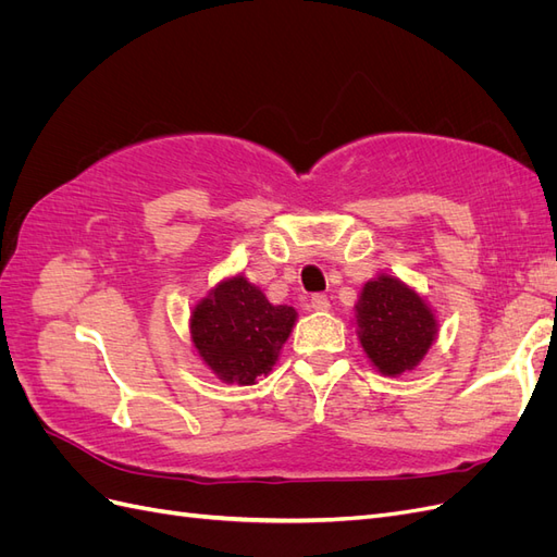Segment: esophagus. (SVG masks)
<instances>
[{
  "label": "esophagus",
  "mask_w": 557,
  "mask_h": 557,
  "mask_svg": "<svg viewBox=\"0 0 557 557\" xmlns=\"http://www.w3.org/2000/svg\"><path fill=\"white\" fill-rule=\"evenodd\" d=\"M311 309H315V311H327V309H330L327 295H313V297H311Z\"/></svg>",
  "instance_id": "obj_1"
}]
</instances>
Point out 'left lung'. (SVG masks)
Instances as JSON below:
<instances>
[{
  "label": "left lung",
  "mask_w": 557,
  "mask_h": 557,
  "mask_svg": "<svg viewBox=\"0 0 557 557\" xmlns=\"http://www.w3.org/2000/svg\"><path fill=\"white\" fill-rule=\"evenodd\" d=\"M356 309L360 344L381 374L413 369L434 342L436 318L425 299L393 276L364 283Z\"/></svg>",
  "instance_id": "left-lung-1"
}]
</instances>
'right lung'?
<instances>
[{
	"instance_id": "add662e5",
	"label": "right lung",
	"mask_w": 557,
	"mask_h": 557,
	"mask_svg": "<svg viewBox=\"0 0 557 557\" xmlns=\"http://www.w3.org/2000/svg\"><path fill=\"white\" fill-rule=\"evenodd\" d=\"M295 309L269 305L244 276L223 281L193 311V342L213 374L225 383L250 385L272 372L278 350L295 325Z\"/></svg>"
}]
</instances>
